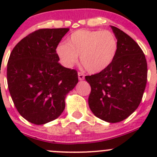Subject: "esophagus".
<instances>
[{"label": "esophagus", "mask_w": 157, "mask_h": 157, "mask_svg": "<svg viewBox=\"0 0 157 157\" xmlns=\"http://www.w3.org/2000/svg\"><path fill=\"white\" fill-rule=\"evenodd\" d=\"M78 80H80V81L84 80V78H85L84 75H83L82 73H81V72H78Z\"/></svg>", "instance_id": "1"}]
</instances>
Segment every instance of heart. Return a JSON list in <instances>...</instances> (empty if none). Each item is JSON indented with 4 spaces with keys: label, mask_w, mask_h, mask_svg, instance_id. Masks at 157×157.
<instances>
[{
    "label": "heart",
    "mask_w": 157,
    "mask_h": 157,
    "mask_svg": "<svg viewBox=\"0 0 157 157\" xmlns=\"http://www.w3.org/2000/svg\"><path fill=\"white\" fill-rule=\"evenodd\" d=\"M118 41L109 30H78L73 32L66 43H59L56 53L65 67L77 63L78 56L84 68L90 73H98L108 68L118 52Z\"/></svg>",
    "instance_id": "heart-1"
}]
</instances>
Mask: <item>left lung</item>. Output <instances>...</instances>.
<instances>
[{
	"instance_id": "left-lung-1",
	"label": "left lung",
	"mask_w": 157,
	"mask_h": 157,
	"mask_svg": "<svg viewBox=\"0 0 157 157\" xmlns=\"http://www.w3.org/2000/svg\"><path fill=\"white\" fill-rule=\"evenodd\" d=\"M118 41V52L110 66L86 76L91 92L88 103L98 118L119 123L138 109L147 82V62L138 43L123 30L111 26Z\"/></svg>"
}]
</instances>
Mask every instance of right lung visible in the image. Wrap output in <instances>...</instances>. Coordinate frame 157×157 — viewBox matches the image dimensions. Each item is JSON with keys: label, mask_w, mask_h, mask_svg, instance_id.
<instances>
[{"label": "right lung", "mask_w": 157, "mask_h": 157, "mask_svg": "<svg viewBox=\"0 0 157 157\" xmlns=\"http://www.w3.org/2000/svg\"><path fill=\"white\" fill-rule=\"evenodd\" d=\"M68 28L40 29L12 49L7 65L8 90L25 120L42 125L56 120L78 82L75 70L59 63L56 48Z\"/></svg>", "instance_id": "obj_1"}]
</instances>
